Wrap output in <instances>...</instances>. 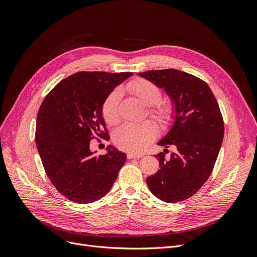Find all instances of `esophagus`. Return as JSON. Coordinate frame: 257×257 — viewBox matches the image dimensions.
I'll return each instance as SVG.
<instances>
[{"mask_svg":"<svg viewBox=\"0 0 257 257\" xmlns=\"http://www.w3.org/2000/svg\"><path fill=\"white\" fill-rule=\"evenodd\" d=\"M143 156H144V154H138V153H132V152L127 154V157L129 159H132V158H142Z\"/></svg>","mask_w":257,"mask_h":257,"instance_id":"obj_1","label":"esophagus"}]
</instances>
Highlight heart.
Listing matches in <instances>:
<instances>
[{
    "instance_id": "b5f03b06",
    "label": "heart",
    "mask_w": 257,
    "mask_h": 257,
    "mask_svg": "<svg viewBox=\"0 0 257 257\" xmlns=\"http://www.w3.org/2000/svg\"><path fill=\"white\" fill-rule=\"evenodd\" d=\"M127 90L144 105L149 107V113L161 128H168L175 118V108L170 102H161V90L146 79H134L127 84ZM119 89L112 90L103 102L102 115L107 124L113 125L119 118ZM156 128L149 120L140 124H124L113 133V143L121 150L140 152L155 138Z\"/></svg>"
}]
</instances>
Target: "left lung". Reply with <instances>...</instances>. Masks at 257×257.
<instances>
[{
  "label": "left lung",
  "instance_id": "8db88e82",
  "mask_svg": "<svg viewBox=\"0 0 257 257\" xmlns=\"http://www.w3.org/2000/svg\"><path fill=\"white\" fill-rule=\"evenodd\" d=\"M139 75L164 88L175 108L169 132L157 145L177 151L167 160L163 152L155 157L159 170L146 179L151 193L167 203H177L195 195L203 185L218 158L224 121L219 104L206 82L174 69L154 70Z\"/></svg>",
  "mask_w": 257,
  "mask_h": 257
}]
</instances>
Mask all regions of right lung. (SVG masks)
Listing matches in <instances>:
<instances>
[{"instance_id":"add662e5","label":"right lung","mask_w":257,"mask_h":257,"mask_svg":"<svg viewBox=\"0 0 257 257\" xmlns=\"http://www.w3.org/2000/svg\"><path fill=\"white\" fill-rule=\"evenodd\" d=\"M132 73L79 72L54 87L39 107L35 143L52 184L76 203H92L110 191L126 154L108 146L94 156V136L109 140L102 105Z\"/></svg>"}]
</instances>
